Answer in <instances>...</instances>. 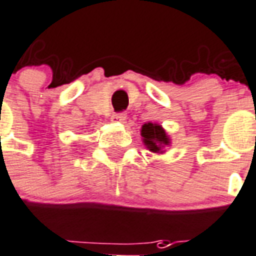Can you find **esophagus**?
Instances as JSON below:
<instances>
[{"mask_svg": "<svg viewBox=\"0 0 256 256\" xmlns=\"http://www.w3.org/2000/svg\"><path fill=\"white\" fill-rule=\"evenodd\" d=\"M126 120V112H116L111 116V122H124Z\"/></svg>", "mask_w": 256, "mask_h": 256, "instance_id": "34e87169", "label": "esophagus"}]
</instances>
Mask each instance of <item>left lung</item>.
Here are the masks:
<instances>
[{
  "label": "left lung",
  "instance_id": "left-lung-1",
  "mask_svg": "<svg viewBox=\"0 0 256 256\" xmlns=\"http://www.w3.org/2000/svg\"><path fill=\"white\" fill-rule=\"evenodd\" d=\"M141 136L144 138V144L154 153H158L161 150L162 145L169 144V138H168L165 130L161 128V126L157 124H144L141 128Z\"/></svg>",
  "mask_w": 256,
  "mask_h": 256
}]
</instances>
